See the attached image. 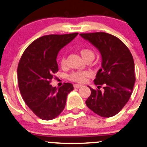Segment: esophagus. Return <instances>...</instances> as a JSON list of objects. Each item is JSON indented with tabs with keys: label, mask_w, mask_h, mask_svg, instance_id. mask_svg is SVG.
Wrapping results in <instances>:
<instances>
[{
	"label": "esophagus",
	"mask_w": 147,
	"mask_h": 147,
	"mask_svg": "<svg viewBox=\"0 0 147 147\" xmlns=\"http://www.w3.org/2000/svg\"><path fill=\"white\" fill-rule=\"evenodd\" d=\"M81 86H82V85H80V84H74V88H81Z\"/></svg>",
	"instance_id": "1"
}]
</instances>
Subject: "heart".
<instances>
[{
	"label": "heart",
	"mask_w": 147,
	"mask_h": 147,
	"mask_svg": "<svg viewBox=\"0 0 147 147\" xmlns=\"http://www.w3.org/2000/svg\"><path fill=\"white\" fill-rule=\"evenodd\" d=\"M80 53L82 56V57L85 59L86 58L89 57H94V53L93 51L90 49H83L80 51ZM59 63L61 66H65L66 63V59L64 56H62L60 57ZM90 75V73L87 71H77L73 72L71 74L68 75V79L70 81H75V82L82 83L86 80V78Z\"/></svg>",
	"instance_id": "b5f03b06"
}]
</instances>
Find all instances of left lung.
Masks as SVG:
<instances>
[{
	"instance_id": "obj_1",
	"label": "left lung",
	"mask_w": 147,
	"mask_h": 147,
	"mask_svg": "<svg viewBox=\"0 0 147 147\" xmlns=\"http://www.w3.org/2000/svg\"><path fill=\"white\" fill-rule=\"evenodd\" d=\"M101 55V68L97 72L94 84L86 103L95 114L105 118L117 114L126 105L135 84L134 61L126 45L114 35L104 32L81 33ZM102 85L104 90L100 88Z\"/></svg>"
}]
</instances>
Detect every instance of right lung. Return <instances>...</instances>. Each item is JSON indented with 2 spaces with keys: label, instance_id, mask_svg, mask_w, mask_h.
Masks as SVG:
<instances>
[{
  "label": "right lung",
  "instance_id": "1",
  "mask_svg": "<svg viewBox=\"0 0 147 147\" xmlns=\"http://www.w3.org/2000/svg\"><path fill=\"white\" fill-rule=\"evenodd\" d=\"M78 35H48L39 38L23 53L18 66V86L26 105L39 118L54 119L66 106V98L73 90L72 84L65 83L59 88L51 85L53 74L58 71L59 51Z\"/></svg>",
  "mask_w": 147,
  "mask_h": 147
}]
</instances>
